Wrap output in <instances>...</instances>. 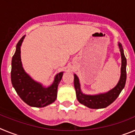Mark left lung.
<instances>
[{
	"instance_id": "left-lung-1",
	"label": "left lung",
	"mask_w": 135,
	"mask_h": 135,
	"mask_svg": "<svg viewBox=\"0 0 135 135\" xmlns=\"http://www.w3.org/2000/svg\"><path fill=\"white\" fill-rule=\"evenodd\" d=\"M118 45L122 58L121 76L118 84L109 92L97 95H84L81 92L78 78L76 74H74V87L77 99L80 103L88 108L91 109H101L108 107L116 99L124 87L126 80V59L124 54L122 45L118 43Z\"/></svg>"
}]
</instances>
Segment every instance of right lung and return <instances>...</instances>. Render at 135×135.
Returning <instances> with one entry per match:
<instances>
[{
	"mask_svg": "<svg viewBox=\"0 0 135 135\" xmlns=\"http://www.w3.org/2000/svg\"><path fill=\"white\" fill-rule=\"evenodd\" d=\"M24 37L23 36L17 44L16 51L12 58L11 82L17 93L25 103L32 107L42 108L56 100L57 87L64 73L60 72L57 74L53 84L48 88H44L42 84L33 80L25 72L21 65L20 46Z\"/></svg>",
	"mask_w": 135,
	"mask_h": 135,
	"instance_id": "obj_1",
	"label": "right lung"
}]
</instances>
